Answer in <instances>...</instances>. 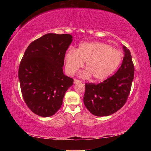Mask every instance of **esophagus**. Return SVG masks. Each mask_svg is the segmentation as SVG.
I'll use <instances>...</instances> for the list:
<instances>
[{
	"instance_id": "esophagus-1",
	"label": "esophagus",
	"mask_w": 151,
	"mask_h": 151,
	"mask_svg": "<svg viewBox=\"0 0 151 151\" xmlns=\"http://www.w3.org/2000/svg\"><path fill=\"white\" fill-rule=\"evenodd\" d=\"M81 81L77 80V79H74V83L75 84H77V83H81Z\"/></svg>"
}]
</instances>
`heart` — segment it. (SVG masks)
Instances as JSON below:
<instances>
[{"label": "heart", "instance_id": "b5f03b06", "mask_svg": "<svg viewBox=\"0 0 151 151\" xmlns=\"http://www.w3.org/2000/svg\"><path fill=\"white\" fill-rule=\"evenodd\" d=\"M122 52L111 46L101 42H83L77 50L71 48L65 55V69L68 75H73L86 62L87 68L80 75L93 76L96 81L106 79L115 71L122 62Z\"/></svg>", "mask_w": 151, "mask_h": 151}]
</instances>
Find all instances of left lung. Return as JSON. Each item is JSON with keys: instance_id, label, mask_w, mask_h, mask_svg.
Here are the masks:
<instances>
[{"instance_id": "left-lung-1", "label": "left lung", "mask_w": 151, "mask_h": 151, "mask_svg": "<svg viewBox=\"0 0 151 151\" xmlns=\"http://www.w3.org/2000/svg\"><path fill=\"white\" fill-rule=\"evenodd\" d=\"M124 58L117 72L99 84L86 83L84 104L89 111L98 116H109L118 111L127 102L134 78L131 54L122 47Z\"/></svg>"}]
</instances>
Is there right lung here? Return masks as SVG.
Instances as JSON below:
<instances>
[{"instance_id": "add662e5", "label": "right lung", "mask_w": 151, "mask_h": 151, "mask_svg": "<svg viewBox=\"0 0 151 151\" xmlns=\"http://www.w3.org/2000/svg\"><path fill=\"white\" fill-rule=\"evenodd\" d=\"M73 41L68 34L48 33L34 40L25 50L19 68L22 97L37 115L52 116L60 108L73 79L63 73L66 50Z\"/></svg>"}]
</instances>
